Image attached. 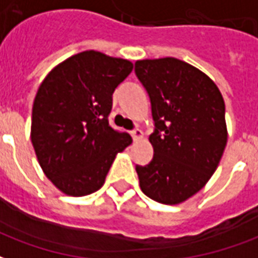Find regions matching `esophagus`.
I'll return each instance as SVG.
<instances>
[{
  "label": "esophagus",
  "instance_id": "1",
  "mask_svg": "<svg viewBox=\"0 0 258 258\" xmlns=\"http://www.w3.org/2000/svg\"><path fill=\"white\" fill-rule=\"evenodd\" d=\"M131 137H133V140L137 142V141L142 140V137H144V133H142L140 128H135V130H133V131H131Z\"/></svg>",
  "mask_w": 258,
  "mask_h": 258
}]
</instances>
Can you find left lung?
Segmentation results:
<instances>
[{
	"instance_id": "8db88e82",
	"label": "left lung",
	"mask_w": 258,
	"mask_h": 258,
	"mask_svg": "<svg viewBox=\"0 0 258 258\" xmlns=\"http://www.w3.org/2000/svg\"><path fill=\"white\" fill-rule=\"evenodd\" d=\"M149 94L155 131L153 159L137 166L142 192L163 205L199 192L218 167L228 140L225 103L214 81L175 58L135 62Z\"/></svg>"
}]
</instances>
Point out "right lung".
Returning <instances> with one entry per match:
<instances>
[{
	"label": "right lung",
	"mask_w": 258,
	"mask_h": 258,
	"mask_svg": "<svg viewBox=\"0 0 258 258\" xmlns=\"http://www.w3.org/2000/svg\"><path fill=\"white\" fill-rule=\"evenodd\" d=\"M131 72L127 59L84 51L55 66L40 85L31 144L44 174L63 194L96 192L116 155L133 142L107 120L113 92Z\"/></svg>",
	"instance_id": "right-lung-1"
}]
</instances>
